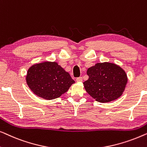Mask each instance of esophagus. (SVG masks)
Masks as SVG:
<instances>
[{"label":"esophagus","mask_w":147,"mask_h":147,"mask_svg":"<svg viewBox=\"0 0 147 147\" xmlns=\"http://www.w3.org/2000/svg\"><path fill=\"white\" fill-rule=\"evenodd\" d=\"M82 80H83V79H82V77L76 78V82H82Z\"/></svg>","instance_id":"1"}]
</instances>
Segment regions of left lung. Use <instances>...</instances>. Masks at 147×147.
I'll return each mask as SVG.
<instances>
[{"label":"left lung","mask_w":147,"mask_h":147,"mask_svg":"<svg viewBox=\"0 0 147 147\" xmlns=\"http://www.w3.org/2000/svg\"><path fill=\"white\" fill-rule=\"evenodd\" d=\"M88 80L84 88L97 102L106 103L118 99L125 90L128 78L126 72L114 63H97L87 70Z\"/></svg>","instance_id":"left-lung-1"}]
</instances>
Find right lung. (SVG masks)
<instances>
[{"label":"right lung","mask_w":147,"mask_h":147,"mask_svg":"<svg viewBox=\"0 0 147 147\" xmlns=\"http://www.w3.org/2000/svg\"><path fill=\"white\" fill-rule=\"evenodd\" d=\"M26 82L34 94L45 100H53L65 93L75 81L55 61H43L31 65Z\"/></svg>","instance_id":"1"}]
</instances>
